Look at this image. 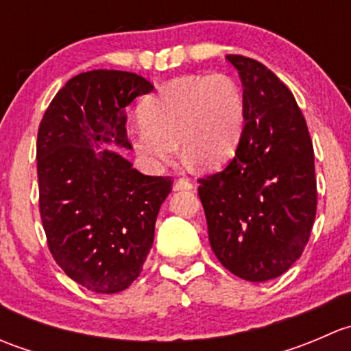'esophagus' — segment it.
I'll list each match as a JSON object with an SVG mask.
<instances>
[{
    "label": "esophagus",
    "mask_w": 351,
    "mask_h": 351,
    "mask_svg": "<svg viewBox=\"0 0 351 351\" xmlns=\"http://www.w3.org/2000/svg\"><path fill=\"white\" fill-rule=\"evenodd\" d=\"M192 189H193V183L190 182L189 178L176 180L175 185H173V190H175V192H182V190H192Z\"/></svg>",
    "instance_id": "esophagus-1"
}]
</instances>
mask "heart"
<instances>
[{"label": "heart", "mask_w": 351, "mask_h": 351, "mask_svg": "<svg viewBox=\"0 0 351 351\" xmlns=\"http://www.w3.org/2000/svg\"><path fill=\"white\" fill-rule=\"evenodd\" d=\"M143 120L129 127L134 149L153 168L183 156L215 168L236 153L246 123L241 86L228 74L182 76L168 81L141 107Z\"/></svg>", "instance_id": "1"}]
</instances>
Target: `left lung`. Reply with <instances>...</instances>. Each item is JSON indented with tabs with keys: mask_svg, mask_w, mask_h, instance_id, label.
Instances as JSON below:
<instances>
[{
	"mask_svg": "<svg viewBox=\"0 0 351 351\" xmlns=\"http://www.w3.org/2000/svg\"><path fill=\"white\" fill-rule=\"evenodd\" d=\"M246 101L232 161L200 180L198 197L217 260L236 277L267 282L300 258L316 219L314 149L292 91L261 62L229 54Z\"/></svg>",
	"mask_w": 351,
	"mask_h": 351,
	"instance_id": "obj_1",
	"label": "left lung"
}]
</instances>
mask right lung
<instances>
[{"label":"right lung","instance_id":"add662e5","mask_svg":"<svg viewBox=\"0 0 351 351\" xmlns=\"http://www.w3.org/2000/svg\"><path fill=\"white\" fill-rule=\"evenodd\" d=\"M153 88L127 71L81 73L58 91L38 127V204L49 250L91 292H122L139 277L171 192V180L143 175L113 149H132L125 108Z\"/></svg>","mask_w":351,"mask_h":351}]
</instances>
